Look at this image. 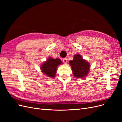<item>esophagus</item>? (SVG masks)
Here are the masks:
<instances>
[{
  "instance_id": "34e87169",
  "label": "esophagus",
  "mask_w": 122,
  "mask_h": 122,
  "mask_svg": "<svg viewBox=\"0 0 122 122\" xmlns=\"http://www.w3.org/2000/svg\"><path fill=\"white\" fill-rule=\"evenodd\" d=\"M62 61H63L64 63H65V64H67V62H68V60H67V58H63V59H62Z\"/></svg>"
}]
</instances>
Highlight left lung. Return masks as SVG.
I'll return each mask as SVG.
<instances>
[{
	"label": "left lung",
	"mask_w": 122,
	"mask_h": 122,
	"mask_svg": "<svg viewBox=\"0 0 122 122\" xmlns=\"http://www.w3.org/2000/svg\"><path fill=\"white\" fill-rule=\"evenodd\" d=\"M69 64L71 66L74 76L77 78L83 79L89 73L90 64L79 54L74 55L73 60L69 61Z\"/></svg>",
	"instance_id": "left-lung-1"
}]
</instances>
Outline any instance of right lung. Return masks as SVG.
Wrapping results in <instances>:
<instances>
[{
  "label": "right lung",
  "instance_id": "1",
  "mask_svg": "<svg viewBox=\"0 0 122 122\" xmlns=\"http://www.w3.org/2000/svg\"><path fill=\"white\" fill-rule=\"evenodd\" d=\"M61 64L62 61L59 58L54 59L49 57L41 65L40 68L44 74L49 77L54 78L56 75L57 67Z\"/></svg>",
  "mask_w": 122,
  "mask_h": 122
}]
</instances>
